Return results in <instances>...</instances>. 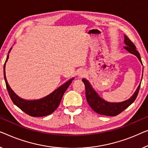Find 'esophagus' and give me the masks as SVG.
I'll use <instances>...</instances> for the list:
<instances>
[{
  "label": "esophagus",
  "instance_id": "34e87169",
  "mask_svg": "<svg viewBox=\"0 0 148 148\" xmlns=\"http://www.w3.org/2000/svg\"><path fill=\"white\" fill-rule=\"evenodd\" d=\"M85 75V72L84 71H80V73H79V76L80 77H82Z\"/></svg>",
  "mask_w": 148,
  "mask_h": 148
}]
</instances>
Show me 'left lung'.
<instances>
[{
  "instance_id": "1",
  "label": "left lung",
  "mask_w": 148,
  "mask_h": 148,
  "mask_svg": "<svg viewBox=\"0 0 148 148\" xmlns=\"http://www.w3.org/2000/svg\"><path fill=\"white\" fill-rule=\"evenodd\" d=\"M124 42L126 46H124V48L129 52L136 55L138 57L140 62L142 64L141 60L140 55L136 50V47L134 44L129 39L128 37L124 35ZM82 82L85 85L86 88V97L87 102L90 106L94 112L100 115H104L108 116H116L122 112L127 107H129L133 103L137 98L139 90L140 88V84L138 86L137 90L135 93L130 98L124 102L120 103H110L103 100L98 95V94L94 91L92 88L91 85L86 79H82Z\"/></svg>"
}]
</instances>
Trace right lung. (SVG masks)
Instances as JSON below:
<instances>
[{
	"mask_svg": "<svg viewBox=\"0 0 148 148\" xmlns=\"http://www.w3.org/2000/svg\"><path fill=\"white\" fill-rule=\"evenodd\" d=\"M10 50L11 48L8 51V54H9ZM8 56H9V55L8 54L5 63L4 64V77L8 94H9L12 102L21 110H23L24 112H25L26 114L30 116L42 117L51 114L58 107L64 94L67 90L68 86L70 85V84L72 83V80H73V78L70 79L64 84L62 85L58 89L54 90L52 93L45 97V98L37 100H24V99H22L18 96L13 92L10 86L8 85L7 80H6L5 75V64L6 61L8 59Z\"/></svg>",
	"mask_w": 148,
	"mask_h": 148,
	"instance_id": "1",
	"label": "right lung"
}]
</instances>
